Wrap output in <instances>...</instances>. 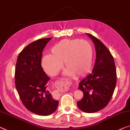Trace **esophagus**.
Here are the masks:
<instances>
[{
	"mask_svg": "<svg viewBox=\"0 0 130 130\" xmlns=\"http://www.w3.org/2000/svg\"><path fill=\"white\" fill-rule=\"evenodd\" d=\"M63 80H66V78H63Z\"/></svg>",
	"mask_w": 130,
	"mask_h": 130,
	"instance_id": "34e87169",
	"label": "esophagus"
}]
</instances>
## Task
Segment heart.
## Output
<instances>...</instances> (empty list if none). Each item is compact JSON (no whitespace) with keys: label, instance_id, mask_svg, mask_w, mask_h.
Instances as JSON below:
<instances>
[{"label":"heart","instance_id":"1","mask_svg":"<svg viewBox=\"0 0 130 130\" xmlns=\"http://www.w3.org/2000/svg\"><path fill=\"white\" fill-rule=\"evenodd\" d=\"M51 55L42 59V65L46 73L56 75L64 66L68 76L83 77L91 71L93 64V52L90 43L78 39H63L53 46Z\"/></svg>","mask_w":130,"mask_h":130}]
</instances>
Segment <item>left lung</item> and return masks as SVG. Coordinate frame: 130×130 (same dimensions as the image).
<instances>
[{
    "label": "left lung",
    "instance_id": "obj_1",
    "mask_svg": "<svg viewBox=\"0 0 130 130\" xmlns=\"http://www.w3.org/2000/svg\"><path fill=\"white\" fill-rule=\"evenodd\" d=\"M94 43L96 58L92 72L79 83L78 88L84 93L77 102L81 110L95 113L104 108L112 97L117 81L115 60L106 46L94 36L87 34Z\"/></svg>",
    "mask_w": 130,
    "mask_h": 130
}]
</instances>
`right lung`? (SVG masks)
Masks as SVG:
<instances>
[{
  "instance_id": "add662e5",
  "label": "right lung",
  "mask_w": 130,
  "mask_h": 130,
  "mask_svg": "<svg viewBox=\"0 0 130 130\" xmlns=\"http://www.w3.org/2000/svg\"><path fill=\"white\" fill-rule=\"evenodd\" d=\"M51 39H39L27 45L18 56L15 69V87L22 103L39 116L51 115L59 105L47 90L50 78L41 66L43 50Z\"/></svg>"
}]
</instances>
